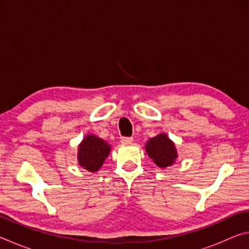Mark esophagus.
<instances>
[{
	"label": "esophagus",
	"instance_id": "34e87169",
	"mask_svg": "<svg viewBox=\"0 0 249 249\" xmlns=\"http://www.w3.org/2000/svg\"><path fill=\"white\" fill-rule=\"evenodd\" d=\"M133 142L132 137H122L121 138V142L122 144H130Z\"/></svg>",
	"mask_w": 249,
	"mask_h": 249
}]
</instances>
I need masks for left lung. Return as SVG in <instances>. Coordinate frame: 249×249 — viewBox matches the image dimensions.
Segmentation results:
<instances>
[{
	"instance_id": "8db88e82",
	"label": "left lung",
	"mask_w": 249,
	"mask_h": 249,
	"mask_svg": "<svg viewBox=\"0 0 249 249\" xmlns=\"http://www.w3.org/2000/svg\"><path fill=\"white\" fill-rule=\"evenodd\" d=\"M146 153L155 165L159 168H167L174 165L178 158L175 142H172L166 133H160L145 144Z\"/></svg>"
}]
</instances>
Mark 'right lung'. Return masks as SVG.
<instances>
[{
    "label": "right lung",
    "instance_id": "right-lung-1",
    "mask_svg": "<svg viewBox=\"0 0 249 249\" xmlns=\"http://www.w3.org/2000/svg\"><path fill=\"white\" fill-rule=\"evenodd\" d=\"M111 153V145L94 134H88L78 146V163L89 172H96Z\"/></svg>",
    "mask_w": 249,
    "mask_h": 249
}]
</instances>
